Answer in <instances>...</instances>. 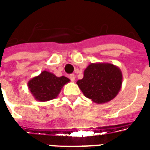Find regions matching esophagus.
Masks as SVG:
<instances>
[{
  "instance_id": "1",
  "label": "esophagus",
  "mask_w": 150,
  "mask_h": 150,
  "mask_svg": "<svg viewBox=\"0 0 150 150\" xmlns=\"http://www.w3.org/2000/svg\"><path fill=\"white\" fill-rule=\"evenodd\" d=\"M69 79L72 81H75V76H74V74H70Z\"/></svg>"
}]
</instances>
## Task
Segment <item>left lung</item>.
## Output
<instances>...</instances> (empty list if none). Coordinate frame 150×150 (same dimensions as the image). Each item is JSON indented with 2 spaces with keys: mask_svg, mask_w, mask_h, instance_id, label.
Listing matches in <instances>:
<instances>
[{
  "mask_svg": "<svg viewBox=\"0 0 150 150\" xmlns=\"http://www.w3.org/2000/svg\"><path fill=\"white\" fill-rule=\"evenodd\" d=\"M77 84L84 95L96 103H104L113 99L120 90L122 73L111 64H90Z\"/></svg>",
  "mask_w": 150,
  "mask_h": 150,
  "instance_id": "8db88e82",
  "label": "left lung"
}]
</instances>
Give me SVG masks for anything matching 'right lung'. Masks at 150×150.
Returning a JSON list of instances; mask_svg holds the SVG:
<instances>
[{"instance_id": "obj_1", "label": "right lung", "mask_w": 150, "mask_h": 150, "mask_svg": "<svg viewBox=\"0 0 150 150\" xmlns=\"http://www.w3.org/2000/svg\"><path fill=\"white\" fill-rule=\"evenodd\" d=\"M69 81L66 77H57L52 73L43 71L38 77L30 80L28 87L37 100L45 102L57 97L64 84Z\"/></svg>"}]
</instances>
